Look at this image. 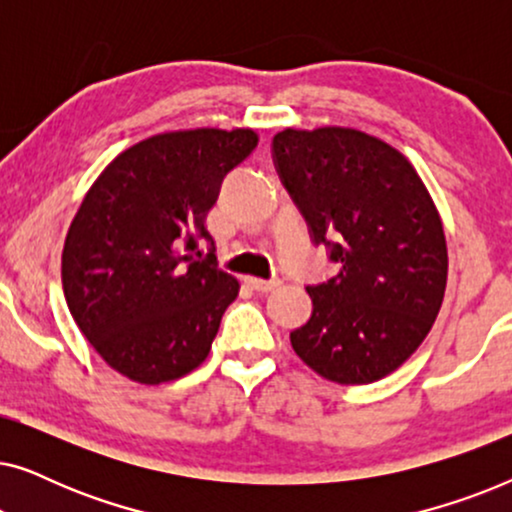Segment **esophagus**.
I'll use <instances>...</instances> for the list:
<instances>
[{"label":"esophagus","instance_id":"esophagus-1","mask_svg":"<svg viewBox=\"0 0 512 512\" xmlns=\"http://www.w3.org/2000/svg\"><path fill=\"white\" fill-rule=\"evenodd\" d=\"M244 284H247L251 291H258V293H270L279 286L277 279H261V277H244Z\"/></svg>","mask_w":512,"mask_h":512}]
</instances>
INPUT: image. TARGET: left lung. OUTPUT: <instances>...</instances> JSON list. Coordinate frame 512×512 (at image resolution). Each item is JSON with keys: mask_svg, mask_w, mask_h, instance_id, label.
<instances>
[{"mask_svg": "<svg viewBox=\"0 0 512 512\" xmlns=\"http://www.w3.org/2000/svg\"><path fill=\"white\" fill-rule=\"evenodd\" d=\"M279 179L338 272L307 286L312 317L291 347L314 373L370 384L403 366L443 305V221L410 160L368 132L286 128L272 139Z\"/></svg>", "mask_w": 512, "mask_h": 512, "instance_id": "left-lung-1", "label": "left lung"}]
</instances>
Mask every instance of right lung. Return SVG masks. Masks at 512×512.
Here are the masks:
<instances>
[{
    "instance_id": "add662e5",
    "label": "right lung",
    "mask_w": 512,
    "mask_h": 512,
    "mask_svg": "<svg viewBox=\"0 0 512 512\" xmlns=\"http://www.w3.org/2000/svg\"><path fill=\"white\" fill-rule=\"evenodd\" d=\"M251 128L174 130L111 160L62 249L69 312L104 363L139 384L179 380L207 359L240 282L198 261L221 184L256 149Z\"/></svg>"
}]
</instances>
